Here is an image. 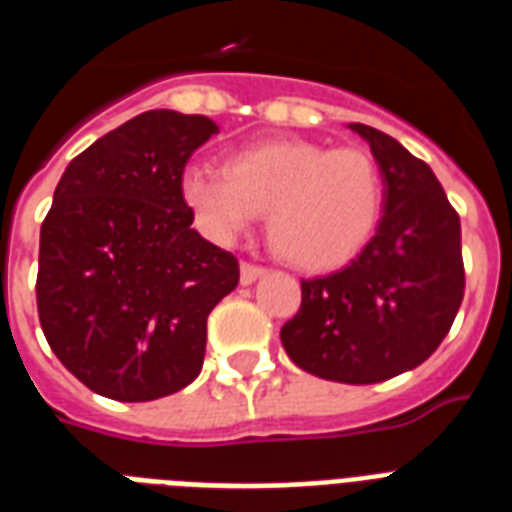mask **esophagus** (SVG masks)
<instances>
[{"label":"esophagus","instance_id":"obj_1","mask_svg":"<svg viewBox=\"0 0 512 512\" xmlns=\"http://www.w3.org/2000/svg\"><path fill=\"white\" fill-rule=\"evenodd\" d=\"M265 268L263 265H252V263H241V284L244 287H249V284H255L260 276H265Z\"/></svg>","mask_w":512,"mask_h":512}]
</instances>
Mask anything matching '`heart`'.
Listing matches in <instances>:
<instances>
[{"label":"heart","mask_w":512,"mask_h":512,"mask_svg":"<svg viewBox=\"0 0 512 512\" xmlns=\"http://www.w3.org/2000/svg\"><path fill=\"white\" fill-rule=\"evenodd\" d=\"M180 199L217 244H236L268 212V233L284 260L305 271H329L372 239L385 188L361 148L265 140L236 151L225 170L188 164Z\"/></svg>","instance_id":"1"}]
</instances>
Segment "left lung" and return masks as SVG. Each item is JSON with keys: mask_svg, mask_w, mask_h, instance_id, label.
I'll list each match as a JSON object with an SVG mask.
<instances>
[{"mask_svg": "<svg viewBox=\"0 0 512 512\" xmlns=\"http://www.w3.org/2000/svg\"><path fill=\"white\" fill-rule=\"evenodd\" d=\"M372 148L385 201L372 241L345 268L303 281L281 345L321 380L369 385L420 366L465 295L460 215L428 164L385 132L348 124Z\"/></svg>", "mask_w": 512, "mask_h": 512, "instance_id": "left-lung-1", "label": "left lung"}]
</instances>
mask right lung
<instances>
[{"mask_svg": "<svg viewBox=\"0 0 512 512\" xmlns=\"http://www.w3.org/2000/svg\"><path fill=\"white\" fill-rule=\"evenodd\" d=\"M217 135L199 114L156 108L116 127L60 177L39 236L44 337L76 380L114 401L191 385L207 316L239 284L180 199L188 156Z\"/></svg>", "mask_w": 512, "mask_h": 512, "instance_id": "1", "label": "right lung"}]
</instances>
